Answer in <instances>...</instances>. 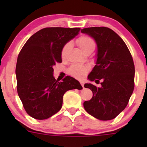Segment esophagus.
Returning <instances> with one entry per match:
<instances>
[{
	"label": "esophagus",
	"mask_w": 147,
	"mask_h": 147,
	"mask_svg": "<svg viewBox=\"0 0 147 147\" xmlns=\"http://www.w3.org/2000/svg\"><path fill=\"white\" fill-rule=\"evenodd\" d=\"M80 84H81V85H82V87L84 88V82H80Z\"/></svg>",
	"instance_id": "esophagus-1"
}]
</instances>
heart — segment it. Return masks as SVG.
Returning <instances> with one entry per match:
<instances>
[{
  "label": "heart",
  "mask_w": 147,
  "mask_h": 147,
  "mask_svg": "<svg viewBox=\"0 0 147 147\" xmlns=\"http://www.w3.org/2000/svg\"><path fill=\"white\" fill-rule=\"evenodd\" d=\"M78 43L84 52H85L86 50L90 49V47H93V46H95V43H94V40H93L91 38H90V37L88 36H84V35L80 37V38H78ZM70 47V42H67V43L63 46V47L62 48L61 50V57H63V58L66 57L67 54ZM89 69H90L89 67L86 66V65L81 64H74L69 68L68 72H69V73L72 76L75 77V78H78V79H82V78L87 75Z\"/></svg>",
  "instance_id": "b5f03b06"
}]
</instances>
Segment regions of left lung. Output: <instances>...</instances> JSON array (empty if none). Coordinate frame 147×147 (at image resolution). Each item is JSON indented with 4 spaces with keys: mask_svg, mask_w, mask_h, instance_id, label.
<instances>
[{
    "mask_svg": "<svg viewBox=\"0 0 147 147\" xmlns=\"http://www.w3.org/2000/svg\"><path fill=\"white\" fill-rule=\"evenodd\" d=\"M97 44L96 65L88 75L90 81L101 87L85 84L93 96L83 104L87 113L100 120H111L122 112L128 104L134 88V64L132 56L122 39L107 27L83 28Z\"/></svg>",
    "mask_w": 147,
    "mask_h": 147,
    "instance_id": "left-lung-1",
    "label": "left lung"
}]
</instances>
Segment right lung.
Instances as JSON below:
<instances>
[{
  "mask_svg": "<svg viewBox=\"0 0 147 147\" xmlns=\"http://www.w3.org/2000/svg\"><path fill=\"white\" fill-rule=\"evenodd\" d=\"M80 28H45L32 35L22 47L16 64L17 91L28 115L46 119L60 110L67 90H82L80 82L53 77V66L62 63L61 50L79 33Z\"/></svg>",
  "mask_w": 147,
  "mask_h": 147,
  "instance_id": "add662e5",
  "label": "right lung"
}]
</instances>
